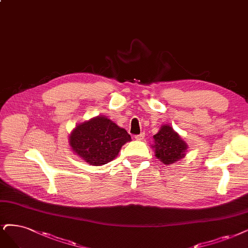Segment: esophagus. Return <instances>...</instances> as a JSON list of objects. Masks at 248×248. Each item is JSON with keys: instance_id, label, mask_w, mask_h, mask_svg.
Here are the masks:
<instances>
[{"instance_id": "obj_1", "label": "esophagus", "mask_w": 248, "mask_h": 248, "mask_svg": "<svg viewBox=\"0 0 248 248\" xmlns=\"http://www.w3.org/2000/svg\"><path fill=\"white\" fill-rule=\"evenodd\" d=\"M134 139H135V140H142L144 139V133H140L139 135H135Z\"/></svg>"}]
</instances>
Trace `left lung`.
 <instances>
[{"instance_id":"1","label":"left lung","mask_w":248,"mask_h":248,"mask_svg":"<svg viewBox=\"0 0 248 248\" xmlns=\"http://www.w3.org/2000/svg\"><path fill=\"white\" fill-rule=\"evenodd\" d=\"M153 139L152 148L155 152V156L163 164L176 163L186 156L187 144L170 125H162Z\"/></svg>"}]
</instances>
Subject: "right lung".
Returning a JSON list of instances; mask_svg holds the SVG:
<instances>
[{"instance_id": "1", "label": "right lung", "mask_w": 248, "mask_h": 248, "mask_svg": "<svg viewBox=\"0 0 248 248\" xmlns=\"http://www.w3.org/2000/svg\"><path fill=\"white\" fill-rule=\"evenodd\" d=\"M128 141H131V136L124 128L104 115L76 125L69 135L73 153L93 166L113 161Z\"/></svg>"}]
</instances>
